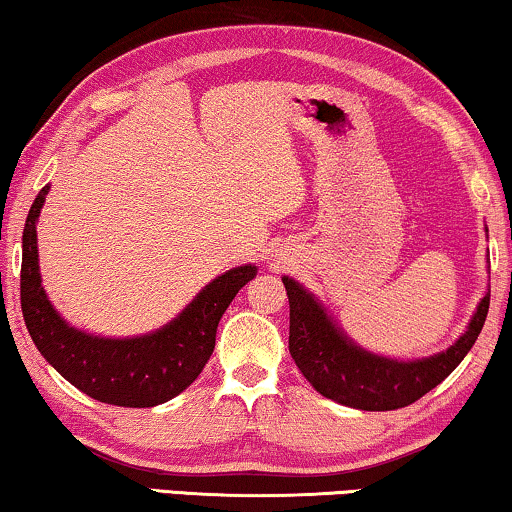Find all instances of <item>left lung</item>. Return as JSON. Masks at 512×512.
<instances>
[{
    "label": "left lung",
    "mask_w": 512,
    "mask_h": 512,
    "mask_svg": "<svg viewBox=\"0 0 512 512\" xmlns=\"http://www.w3.org/2000/svg\"><path fill=\"white\" fill-rule=\"evenodd\" d=\"M281 281L291 305L288 351L295 365L323 397L360 411L402 409L448 379L476 344L490 309V291H485L453 346L429 358L397 360L355 344L300 281L293 277Z\"/></svg>",
    "instance_id": "1"
}]
</instances>
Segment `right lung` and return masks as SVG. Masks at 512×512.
I'll use <instances>...</instances> for the list:
<instances>
[{"mask_svg": "<svg viewBox=\"0 0 512 512\" xmlns=\"http://www.w3.org/2000/svg\"><path fill=\"white\" fill-rule=\"evenodd\" d=\"M48 191L50 184L34 198L22 231L20 307L32 342L66 381L99 402L147 409L177 397L203 372L221 316L258 268L247 263L219 274L173 321L145 335H92L66 323L41 284L36 224Z\"/></svg>", "mask_w": 512, "mask_h": 512, "instance_id": "right-lung-1", "label": "right lung"}]
</instances>
